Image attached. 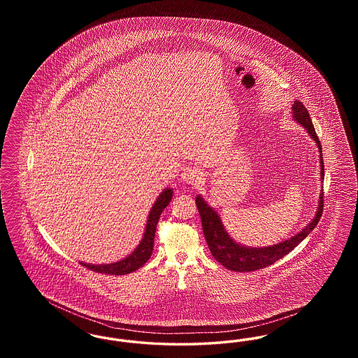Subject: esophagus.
Wrapping results in <instances>:
<instances>
[{
	"instance_id": "1",
	"label": "esophagus",
	"mask_w": 358,
	"mask_h": 358,
	"mask_svg": "<svg viewBox=\"0 0 358 358\" xmlns=\"http://www.w3.org/2000/svg\"><path fill=\"white\" fill-rule=\"evenodd\" d=\"M201 180V173L197 168H187L181 173V181L189 185H197Z\"/></svg>"
}]
</instances>
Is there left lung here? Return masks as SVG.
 <instances>
[{"mask_svg":"<svg viewBox=\"0 0 358 358\" xmlns=\"http://www.w3.org/2000/svg\"><path fill=\"white\" fill-rule=\"evenodd\" d=\"M291 110H292L291 114H292L294 120L306 129L308 136L315 141V143L318 146L320 164H321L320 165L321 181H322L324 176L322 148H321L320 139L315 133V129L313 126V122L310 120L308 111L303 106V103L299 102V101L294 102V104L291 106ZM196 204H197V209H199L201 222H203L205 240H206V244H208L212 255L215 256V259L225 268H228L231 271H236V273H247L248 271L250 273V271H256V270L271 266L280 257L287 255L303 238H306L310 235V232L317 227V224L322 216L324 192L321 189L317 212H315V216L313 217V220L308 222L306 227L296 235L291 236L287 240H283L278 244L268 245V247H248V245H243L238 241H235L229 236L227 229L224 228L219 213L212 206L206 204V201L203 199L201 194H199L196 197Z\"/></svg>","mask_w":358,"mask_h":358,"instance_id":"1","label":"left lung"}]
</instances>
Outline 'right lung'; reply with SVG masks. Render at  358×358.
<instances>
[{
	"label": "right lung",
	"mask_w": 358,
	"mask_h": 358,
	"mask_svg": "<svg viewBox=\"0 0 358 358\" xmlns=\"http://www.w3.org/2000/svg\"><path fill=\"white\" fill-rule=\"evenodd\" d=\"M171 197H173V189L171 187H165L159 193V196L157 197L155 203L149 212L142 240L139 241L136 250L130 255L123 257L122 260H118L115 263H110V264H91V263H83V262H80V264H83L85 267L92 270V271L110 273V275H124V273H133L139 267H142L152 256L157 222L159 220L162 210L171 203Z\"/></svg>",
	"instance_id": "add662e5"
}]
</instances>
